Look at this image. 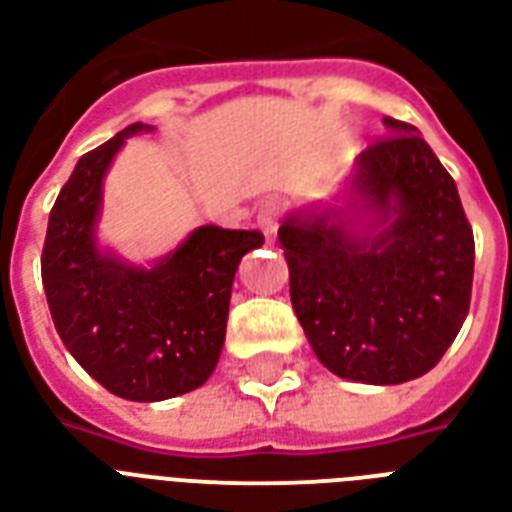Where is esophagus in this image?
Returning <instances> with one entry per match:
<instances>
[{
	"label": "esophagus",
	"mask_w": 512,
	"mask_h": 512,
	"mask_svg": "<svg viewBox=\"0 0 512 512\" xmlns=\"http://www.w3.org/2000/svg\"><path fill=\"white\" fill-rule=\"evenodd\" d=\"M279 215H281V204L276 199H268L263 207H260L257 225H260V231L265 233V239L268 241L276 239V231H279Z\"/></svg>",
	"instance_id": "esophagus-1"
}]
</instances>
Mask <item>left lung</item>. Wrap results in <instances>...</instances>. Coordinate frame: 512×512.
<instances>
[{
  "mask_svg": "<svg viewBox=\"0 0 512 512\" xmlns=\"http://www.w3.org/2000/svg\"><path fill=\"white\" fill-rule=\"evenodd\" d=\"M390 135L358 156L345 185L361 217L324 209L289 217L279 241L289 297L329 372L398 385L430 372L468 316L476 241L452 175L417 127L385 116Z\"/></svg>",
  "mask_w": 512,
  "mask_h": 512,
  "instance_id": "1",
  "label": "left lung"
}]
</instances>
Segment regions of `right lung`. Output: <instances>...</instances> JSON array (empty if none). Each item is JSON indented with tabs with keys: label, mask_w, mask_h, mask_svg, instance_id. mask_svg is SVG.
I'll return each instance as SVG.
<instances>
[{
	"label": "right lung",
	"mask_w": 512,
	"mask_h": 512,
	"mask_svg": "<svg viewBox=\"0 0 512 512\" xmlns=\"http://www.w3.org/2000/svg\"><path fill=\"white\" fill-rule=\"evenodd\" d=\"M140 130L106 140L76 162L50 212L42 284L71 356L114 396L164 401L215 372L241 257L263 247L260 231L201 225L154 268H135L95 244L100 188L116 151Z\"/></svg>",
	"instance_id": "1"
}]
</instances>
